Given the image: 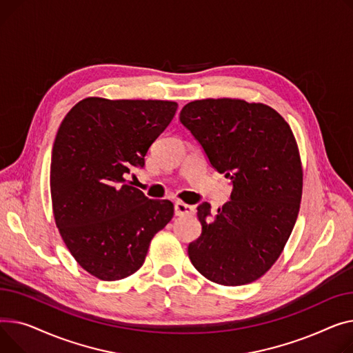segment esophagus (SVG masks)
<instances>
[{
  "mask_svg": "<svg viewBox=\"0 0 353 353\" xmlns=\"http://www.w3.org/2000/svg\"><path fill=\"white\" fill-rule=\"evenodd\" d=\"M195 210L194 206L186 205L183 202H175V215L176 216H183V215H194Z\"/></svg>",
  "mask_w": 353,
  "mask_h": 353,
  "instance_id": "obj_1",
  "label": "esophagus"
}]
</instances>
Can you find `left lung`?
Returning a JSON list of instances; mask_svg holds the SVG:
<instances>
[{
    "mask_svg": "<svg viewBox=\"0 0 353 353\" xmlns=\"http://www.w3.org/2000/svg\"><path fill=\"white\" fill-rule=\"evenodd\" d=\"M179 121L232 185L215 215L198 205L202 232L190 259L212 282L251 283L279 258L298 218L302 165L291 127L271 107L231 98L192 101Z\"/></svg>",
    "mask_w": 353,
    "mask_h": 353,
    "instance_id": "obj_1",
    "label": "left lung"
}]
</instances>
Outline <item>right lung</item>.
I'll return each instance as SVG.
<instances>
[{
    "label": "right lung",
    "instance_id": "obj_1",
    "mask_svg": "<svg viewBox=\"0 0 353 353\" xmlns=\"http://www.w3.org/2000/svg\"><path fill=\"white\" fill-rule=\"evenodd\" d=\"M176 108L172 101L91 97L61 122L51 157L54 218L71 255L98 279L135 274L174 216L171 201L147 198L125 176L143 168Z\"/></svg>",
    "mask_w": 353,
    "mask_h": 353
}]
</instances>
